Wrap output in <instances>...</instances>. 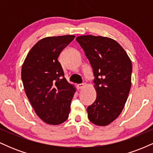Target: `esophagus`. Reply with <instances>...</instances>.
<instances>
[{"instance_id":"esophagus-1","label":"esophagus","mask_w":153,"mask_h":153,"mask_svg":"<svg viewBox=\"0 0 153 153\" xmlns=\"http://www.w3.org/2000/svg\"><path fill=\"white\" fill-rule=\"evenodd\" d=\"M84 86H85V84H84V83H80V84H78V89H82L84 88Z\"/></svg>"}]
</instances>
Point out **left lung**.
<instances>
[{
  "instance_id": "obj_1",
  "label": "left lung",
  "mask_w": 153,
  "mask_h": 153,
  "mask_svg": "<svg viewBox=\"0 0 153 153\" xmlns=\"http://www.w3.org/2000/svg\"><path fill=\"white\" fill-rule=\"evenodd\" d=\"M94 71L96 99L87 108L88 118L106 126L119 117L131 88L132 66L127 52L113 39L82 35L76 38Z\"/></svg>"
}]
</instances>
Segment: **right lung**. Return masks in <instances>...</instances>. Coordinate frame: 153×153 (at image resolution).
Segmentation results:
<instances>
[{
    "label": "right lung",
    "instance_id": "obj_1",
    "mask_svg": "<svg viewBox=\"0 0 153 153\" xmlns=\"http://www.w3.org/2000/svg\"><path fill=\"white\" fill-rule=\"evenodd\" d=\"M74 35L40 39L26 55L22 68L24 91L35 113L44 122L58 125L65 122L76 88L65 78L58 58Z\"/></svg>",
    "mask_w": 153,
    "mask_h": 153
}]
</instances>
